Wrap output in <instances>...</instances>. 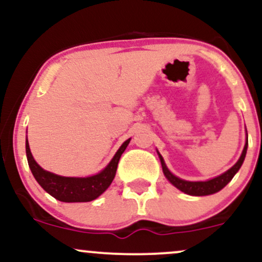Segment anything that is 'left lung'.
Masks as SVG:
<instances>
[{
  "label": "left lung",
  "mask_w": 262,
  "mask_h": 262,
  "mask_svg": "<svg viewBox=\"0 0 262 262\" xmlns=\"http://www.w3.org/2000/svg\"><path fill=\"white\" fill-rule=\"evenodd\" d=\"M246 149H248V141L245 143V146H244V150H243V152H242V156H240L239 160H237L236 164L234 165L231 169L228 170L227 172H224L223 175L214 177V179L209 180V181H203V182L202 181L201 182H189V181H185V180L179 179V177L172 175V173L167 170L166 165H165V162H164V159H162V156L160 154H159V158H160L164 175L166 176V179L169 180V181L172 183L175 187L179 188L180 191L185 192V193H187V194H191V196H208V194H213V193H215V192L221 191L222 188L225 187V186H227L228 183L231 181V179H233L234 175H235L237 171H239L240 166H242L243 162H244V159L246 155Z\"/></svg>",
  "instance_id": "left-lung-1"
}]
</instances>
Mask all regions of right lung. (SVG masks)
Listing matches in <instances>:
<instances>
[{
  "label": "right lung",
  "instance_id": "right-lung-1",
  "mask_svg": "<svg viewBox=\"0 0 262 262\" xmlns=\"http://www.w3.org/2000/svg\"><path fill=\"white\" fill-rule=\"evenodd\" d=\"M129 141L130 139L125 140L122 144L106 169L102 170L97 175L90 177H62L43 170L33 159L28 139L26 141L27 160L34 179L54 198L61 202H90L101 196L110 187L116 176L119 159L128 146Z\"/></svg>",
  "mask_w": 262,
  "mask_h": 262
}]
</instances>
